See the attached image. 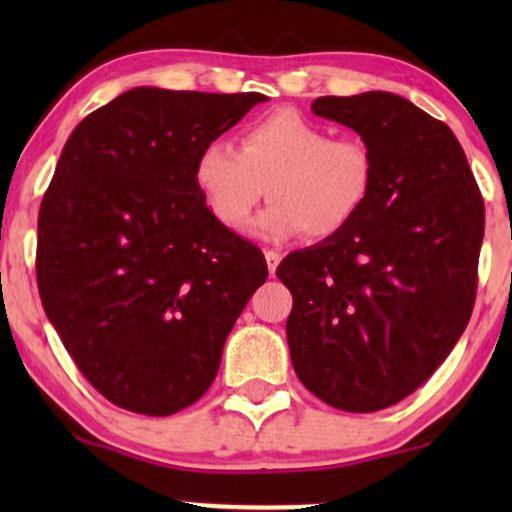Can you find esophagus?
Masks as SVG:
<instances>
[{
    "instance_id": "obj_1",
    "label": "esophagus",
    "mask_w": 512,
    "mask_h": 512,
    "mask_svg": "<svg viewBox=\"0 0 512 512\" xmlns=\"http://www.w3.org/2000/svg\"><path fill=\"white\" fill-rule=\"evenodd\" d=\"M265 261H268V272H270V275H275V270H277L279 261H282V256H279L277 251L268 249V251H265Z\"/></svg>"
}]
</instances>
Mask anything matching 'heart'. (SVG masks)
<instances>
[{
  "label": "heart",
  "mask_w": 512,
  "mask_h": 512,
  "mask_svg": "<svg viewBox=\"0 0 512 512\" xmlns=\"http://www.w3.org/2000/svg\"><path fill=\"white\" fill-rule=\"evenodd\" d=\"M193 179L221 226L240 230L265 186L272 205L251 223V235L284 242L307 230L326 240L366 207L375 160L361 139L331 137L300 111L277 109L249 123L237 149L226 139L202 146Z\"/></svg>",
  "instance_id": "1"
}]
</instances>
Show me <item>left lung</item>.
Wrapping results in <instances>:
<instances>
[{
  "label": "left lung",
  "instance_id": "obj_1",
  "mask_svg": "<svg viewBox=\"0 0 512 512\" xmlns=\"http://www.w3.org/2000/svg\"><path fill=\"white\" fill-rule=\"evenodd\" d=\"M312 111L359 132L375 184L342 233L279 263L291 363L333 408L384 410L429 380L471 319L485 205L454 132L405 97H319Z\"/></svg>",
  "mask_w": 512,
  "mask_h": 512
}]
</instances>
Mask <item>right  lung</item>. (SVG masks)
<instances>
[{
	"instance_id": "obj_1",
	"label": "right lung",
	"mask_w": 512,
	"mask_h": 512,
	"mask_svg": "<svg viewBox=\"0 0 512 512\" xmlns=\"http://www.w3.org/2000/svg\"><path fill=\"white\" fill-rule=\"evenodd\" d=\"M265 100L139 86L83 118L60 153L39 209V296L118 408L167 417L198 401L268 279L261 249L214 219L193 179L202 146Z\"/></svg>"
}]
</instances>
